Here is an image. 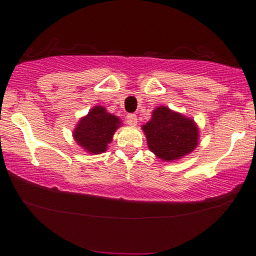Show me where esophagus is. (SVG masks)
<instances>
[{"instance_id": "1", "label": "esophagus", "mask_w": 256, "mask_h": 256, "mask_svg": "<svg viewBox=\"0 0 256 256\" xmlns=\"http://www.w3.org/2000/svg\"><path fill=\"white\" fill-rule=\"evenodd\" d=\"M126 122H128V124L131 125V126L136 125L137 124V116H136V114H134V113L128 114V116H126Z\"/></svg>"}]
</instances>
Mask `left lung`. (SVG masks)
I'll use <instances>...</instances> for the list:
<instances>
[{"label": "left lung", "instance_id": "1", "mask_svg": "<svg viewBox=\"0 0 256 256\" xmlns=\"http://www.w3.org/2000/svg\"><path fill=\"white\" fill-rule=\"evenodd\" d=\"M142 128L149 149L165 161L177 160L192 152L198 146V130L194 120L167 107L156 108L152 119Z\"/></svg>", "mask_w": 256, "mask_h": 256}]
</instances>
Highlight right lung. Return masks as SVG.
<instances>
[{
	"mask_svg": "<svg viewBox=\"0 0 256 256\" xmlns=\"http://www.w3.org/2000/svg\"><path fill=\"white\" fill-rule=\"evenodd\" d=\"M119 126V118L107 113L101 106H96L86 116L82 118L73 136L88 152L101 154L107 150V144L112 142V137Z\"/></svg>",
	"mask_w": 256,
	"mask_h": 256,
	"instance_id": "add662e5",
	"label": "right lung"
}]
</instances>
